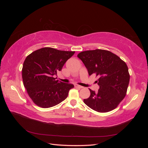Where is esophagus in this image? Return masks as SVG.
Returning <instances> with one entry per match:
<instances>
[{
  "instance_id": "34e87169",
  "label": "esophagus",
  "mask_w": 148,
  "mask_h": 148,
  "mask_svg": "<svg viewBox=\"0 0 148 148\" xmlns=\"http://www.w3.org/2000/svg\"><path fill=\"white\" fill-rule=\"evenodd\" d=\"M75 87L76 88H77V89H82V88H83V86H79V85L77 84H75Z\"/></svg>"
}]
</instances>
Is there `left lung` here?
<instances>
[{
	"mask_svg": "<svg viewBox=\"0 0 148 148\" xmlns=\"http://www.w3.org/2000/svg\"><path fill=\"white\" fill-rule=\"evenodd\" d=\"M89 75L96 74L99 86L97 92L89 89L91 95L84 104L99 112H107L118 106L126 95L130 81L127 64L119 57L108 51L96 49L79 53Z\"/></svg>",
	"mask_w": 148,
	"mask_h": 148,
	"instance_id": "left-lung-1",
	"label": "left lung"
}]
</instances>
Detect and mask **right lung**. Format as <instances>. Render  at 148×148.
Returning a JSON list of instances; mask_svg holds the SVG:
<instances>
[{
  "mask_svg": "<svg viewBox=\"0 0 148 148\" xmlns=\"http://www.w3.org/2000/svg\"><path fill=\"white\" fill-rule=\"evenodd\" d=\"M74 53V51L44 47L26 57L22 69V78L24 86L35 104L49 108L59 104L67 97L74 85L61 82L54 76Z\"/></svg>",
  "mask_w": 148,
  "mask_h": 148,
  "instance_id": "add662e5",
  "label": "right lung"
}]
</instances>
